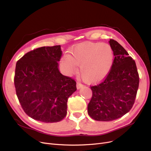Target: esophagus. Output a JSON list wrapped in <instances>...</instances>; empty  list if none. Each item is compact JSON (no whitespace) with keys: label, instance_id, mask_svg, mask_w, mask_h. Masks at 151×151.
I'll return each mask as SVG.
<instances>
[{"label":"esophagus","instance_id":"esophagus-1","mask_svg":"<svg viewBox=\"0 0 151 151\" xmlns=\"http://www.w3.org/2000/svg\"><path fill=\"white\" fill-rule=\"evenodd\" d=\"M83 87V85L82 84H81L80 83H76V88H77V89H81Z\"/></svg>","mask_w":151,"mask_h":151}]
</instances>
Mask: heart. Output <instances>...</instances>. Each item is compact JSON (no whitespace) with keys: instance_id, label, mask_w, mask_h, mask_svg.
I'll use <instances>...</instances> for the list:
<instances>
[{"instance_id":"heart-1","label":"heart","mask_w":151,"mask_h":151,"mask_svg":"<svg viewBox=\"0 0 151 151\" xmlns=\"http://www.w3.org/2000/svg\"><path fill=\"white\" fill-rule=\"evenodd\" d=\"M114 60L113 50L109 44L83 42L71 49L61 61L67 75L73 74L80 65V73L88 83L101 81L112 68Z\"/></svg>"}]
</instances>
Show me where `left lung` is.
Here are the masks:
<instances>
[{"mask_svg":"<svg viewBox=\"0 0 151 151\" xmlns=\"http://www.w3.org/2000/svg\"><path fill=\"white\" fill-rule=\"evenodd\" d=\"M115 58L106 78L91 86L93 96L88 112L97 121L110 122L127 114L134 103L139 78L134 60L114 39L109 41Z\"/></svg>","mask_w":151,"mask_h":151,"instance_id":"8db88e82","label":"left lung"}]
</instances>
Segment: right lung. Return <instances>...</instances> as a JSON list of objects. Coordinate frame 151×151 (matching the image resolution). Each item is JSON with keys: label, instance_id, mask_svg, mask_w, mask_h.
Returning <instances> with one entry per match:
<instances>
[{"label": "right lung", "instance_id": "add662e5", "mask_svg": "<svg viewBox=\"0 0 151 151\" xmlns=\"http://www.w3.org/2000/svg\"><path fill=\"white\" fill-rule=\"evenodd\" d=\"M62 55L60 45L42 47L17 62V96L24 112L36 120L55 123L67 115L68 99L76 87L75 80L58 69Z\"/></svg>", "mask_w": 151, "mask_h": 151}]
</instances>
